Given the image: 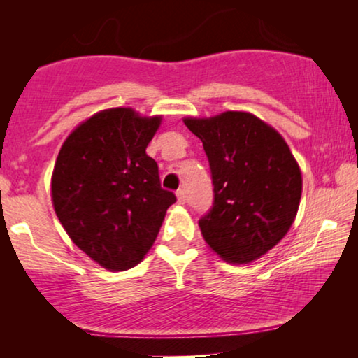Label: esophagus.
I'll list each match as a JSON object with an SVG mask.
<instances>
[{
    "mask_svg": "<svg viewBox=\"0 0 358 358\" xmlns=\"http://www.w3.org/2000/svg\"><path fill=\"white\" fill-rule=\"evenodd\" d=\"M176 195H178V202L180 205H184L185 203V192H184V189H179L178 192H176Z\"/></svg>",
    "mask_w": 358,
    "mask_h": 358,
    "instance_id": "obj_1",
    "label": "esophagus"
}]
</instances>
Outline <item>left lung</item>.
I'll use <instances>...</instances> for the list:
<instances>
[{"label":"left lung","mask_w":358,"mask_h":358,"mask_svg":"<svg viewBox=\"0 0 358 358\" xmlns=\"http://www.w3.org/2000/svg\"><path fill=\"white\" fill-rule=\"evenodd\" d=\"M208 158L213 205L199 220L213 252L229 264H249L290 229L301 199V171L275 129L249 112L210 119L187 117Z\"/></svg>","instance_id":"8db88e82"}]
</instances>
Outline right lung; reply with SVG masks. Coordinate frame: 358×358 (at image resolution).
Here are the masks:
<instances>
[{
    "instance_id": "add662e5",
    "label": "right lung",
    "mask_w": 358,
    "mask_h": 358,
    "mask_svg": "<svg viewBox=\"0 0 358 358\" xmlns=\"http://www.w3.org/2000/svg\"><path fill=\"white\" fill-rule=\"evenodd\" d=\"M159 124L161 117H140L129 107L97 112L58 153L52 174L57 217L71 241L109 271H127L145 257L176 202L146 155Z\"/></svg>"
}]
</instances>
